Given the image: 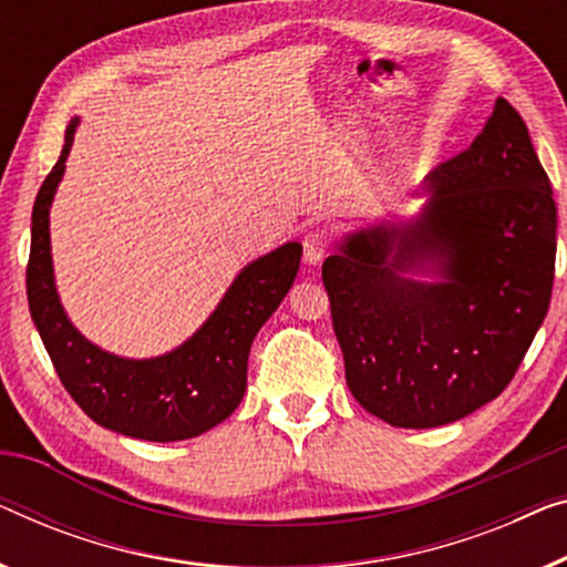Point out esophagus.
Segmentation results:
<instances>
[{
  "label": "esophagus",
  "instance_id": "34e87169",
  "mask_svg": "<svg viewBox=\"0 0 567 567\" xmlns=\"http://www.w3.org/2000/svg\"><path fill=\"white\" fill-rule=\"evenodd\" d=\"M327 252V233L324 229H311L303 235V264L317 266Z\"/></svg>",
  "mask_w": 567,
  "mask_h": 567
}]
</instances>
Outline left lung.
I'll use <instances>...</instances> for the list:
<instances>
[{
	"label": "left lung",
	"mask_w": 567,
	"mask_h": 567,
	"mask_svg": "<svg viewBox=\"0 0 567 567\" xmlns=\"http://www.w3.org/2000/svg\"><path fill=\"white\" fill-rule=\"evenodd\" d=\"M422 194L412 219L352 229L322 266L350 393L406 430L506 389L545 322L557 248L553 186L506 100Z\"/></svg>",
	"instance_id": "obj_1"
}]
</instances>
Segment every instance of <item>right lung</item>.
I'll return each instance as SVG.
<instances>
[{
  "instance_id": "add662e5",
  "label": "right lung",
  "mask_w": 567,
  "mask_h": 567,
  "mask_svg": "<svg viewBox=\"0 0 567 567\" xmlns=\"http://www.w3.org/2000/svg\"><path fill=\"white\" fill-rule=\"evenodd\" d=\"M79 117L65 127L61 158L32 207L28 301L40 340L71 399L106 430L147 442L199 437L225 422L248 385V355L266 319L297 278L301 245L284 243L245 266L217 309L178 348L125 358L86 340L65 315L53 276L51 204L65 174Z\"/></svg>"
}]
</instances>
